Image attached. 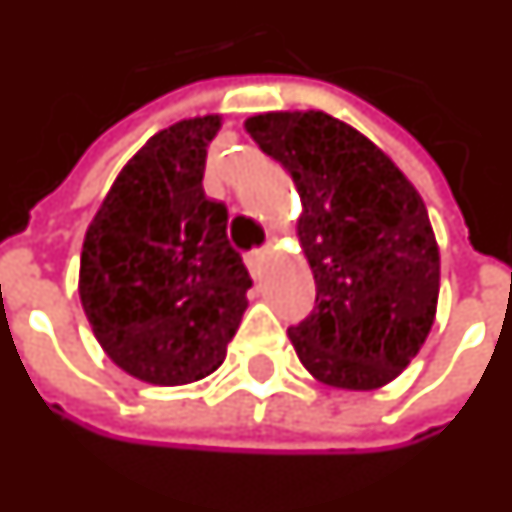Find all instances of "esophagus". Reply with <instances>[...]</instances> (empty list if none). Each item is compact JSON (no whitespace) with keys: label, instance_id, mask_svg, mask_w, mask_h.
Wrapping results in <instances>:
<instances>
[{"label":"esophagus","instance_id":"1","mask_svg":"<svg viewBox=\"0 0 512 512\" xmlns=\"http://www.w3.org/2000/svg\"><path fill=\"white\" fill-rule=\"evenodd\" d=\"M266 249H252L249 255H246V268L252 271V277H260V268L266 263Z\"/></svg>","mask_w":512,"mask_h":512}]
</instances>
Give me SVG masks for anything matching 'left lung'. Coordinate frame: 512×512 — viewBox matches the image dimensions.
<instances>
[{"instance_id": "1", "label": "left lung", "mask_w": 512, "mask_h": 512, "mask_svg": "<svg viewBox=\"0 0 512 512\" xmlns=\"http://www.w3.org/2000/svg\"><path fill=\"white\" fill-rule=\"evenodd\" d=\"M244 127L302 202L296 235L316 280L313 313L288 330L302 366L343 391L388 385L438 310L441 252L424 199L380 146L324 110H271Z\"/></svg>"}]
</instances>
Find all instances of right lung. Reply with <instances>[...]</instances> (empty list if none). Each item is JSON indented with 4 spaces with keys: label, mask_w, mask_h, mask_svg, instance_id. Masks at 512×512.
Instances as JSON below:
<instances>
[{
    "label": "right lung",
    "mask_w": 512,
    "mask_h": 512,
    "mask_svg": "<svg viewBox=\"0 0 512 512\" xmlns=\"http://www.w3.org/2000/svg\"><path fill=\"white\" fill-rule=\"evenodd\" d=\"M219 130V113H207L155 132L85 230L82 310L107 357L149 385L213 374L249 305L252 277L227 238V207L202 188Z\"/></svg>",
    "instance_id": "obj_1"
}]
</instances>
